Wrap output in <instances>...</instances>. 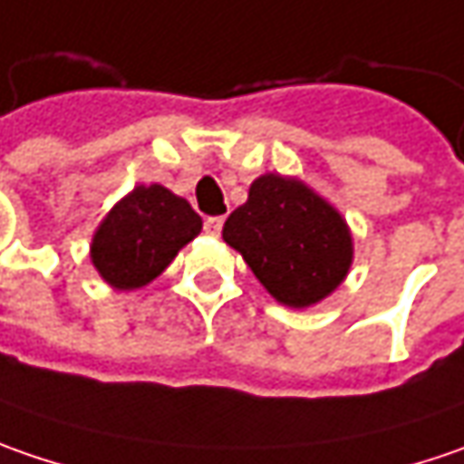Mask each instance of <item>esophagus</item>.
Segmentation results:
<instances>
[{"mask_svg": "<svg viewBox=\"0 0 464 464\" xmlns=\"http://www.w3.org/2000/svg\"><path fill=\"white\" fill-rule=\"evenodd\" d=\"M223 231V218H208L205 220V233L208 236H220Z\"/></svg>", "mask_w": 464, "mask_h": 464, "instance_id": "1", "label": "esophagus"}]
</instances>
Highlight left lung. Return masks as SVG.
Instances as JSON below:
<instances>
[{"label": "left lung", "instance_id": "left-lung-1", "mask_svg": "<svg viewBox=\"0 0 464 464\" xmlns=\"http://www.w3.org/2000/svg\"><path fill=\"white\" fill-rule=\"evenodd\" d=\"M223 241L283 306L306 309L340 288L353 265V233L340 210L295 176L265 173L228 215Z\"/></svg>", "mask_w": 464, "mask_h": 464}]
</instances>
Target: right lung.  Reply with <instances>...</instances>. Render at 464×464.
I'll return each mask as SVG.
<instances>
[{
    "mask_svg": "<svg viewBox=\"0 0 464 464\" xmlns=\"http://www.w3.org/2000/svg\"><path fill=\"white\" fill-rule=\"evenodd\" d=\"M199 231L202 218L184 197L160 184H140L95 228L91 262L111 288L137 291L166 270Z\"/></svg>",
    "mask_w": 464,
    "mask_h": 464,
    "instance_id": "obj_1",
    "label": "right lung"
}]
</instances>
